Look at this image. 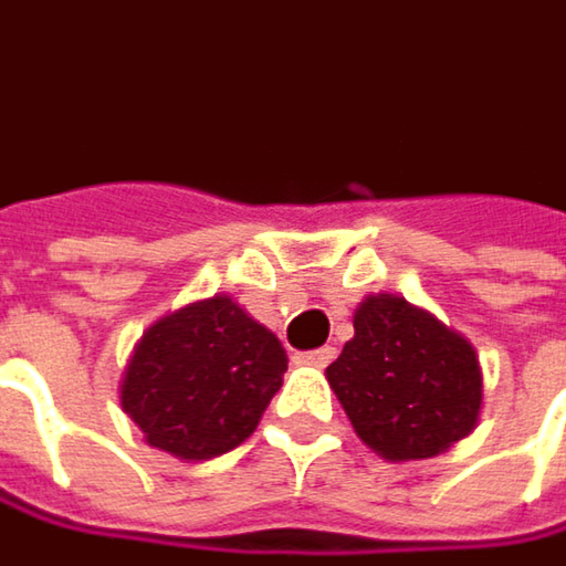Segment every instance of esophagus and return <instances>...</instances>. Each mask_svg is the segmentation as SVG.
<instances>
[{
	"instance_id": "obj_1",
	"label": "esophagus",
	"mask_w": 566,
	"mask_h": 566,
	"mask_svg": "<svg viewBox=\"0 0 566 566\" xmlns=\"http://www.w3.org/2000/svg\"><path fill=\"white\" fill-rule=\"evenodd\" d=\"M333 358H336V349H333V346H319V349L301 352V355H297V361H304V365H316V368H326Z\"/></svg>"
}]
</instances>
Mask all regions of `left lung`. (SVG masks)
Listing matches in <instances>:
<instances>
[{
	"instance_id": "8db88e82",
	"label": "left lung",
	"mask_w": 566,
	"mask_h": 566,
	"mask_svg": "<svg viewBox=\"0 0 566 566\" xmlns=\"http://www.w3.org/2000/svg\"><path fill=\"white\" fill-rule=\"evenodd\" d=\"M352 326L326 381L368 449L387 461H419L471 436L483 375L461 333L397 294L365 297Z\"/></svg>"
}]
</instances>
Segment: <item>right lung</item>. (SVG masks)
<instances>
[{
	"label": "right lung",
	"instance_id": "obj_1",
	"mask_svg": "<svg viewBox=\"0 0 566 566\" xmlns=\"http://www.w3.org/2000/svg\"><path fill=\"white\" fill-rule=\"evenodd\" d=\"M284 371L279 336L217 294L140 336L120 378V410L153 449L208 461L250 439Z\"/></svg>",
	"mask_w": 566,
	"mask_h": 566
}]
</instances>
